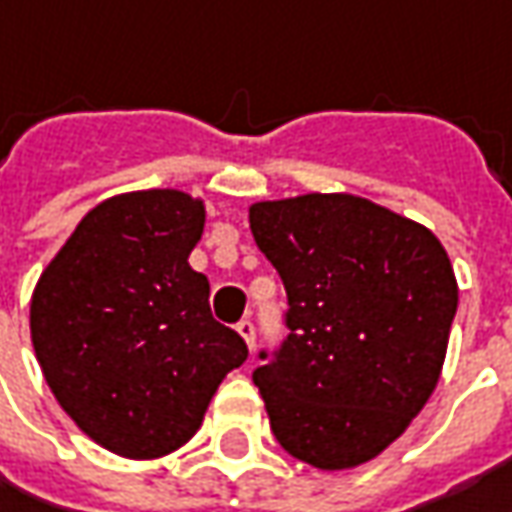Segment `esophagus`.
Segmentation results:
<instances>
[{
  "mask_svg": "<svg viewBox=\"0 0 512 512\" xmlns=\"http://www.w3.org/2000/svg\"><path fill=\"white\" fill-rule=\"evenodd\" d=\"M237 332H240V338L246 341L249 349H255V323L249 321V318H243V321L237 323Z\"/></svg>",
  "mask_w": 512,
  "mask_h": 512,
  "instance_id": "obj_1",
  "label": "esophagus"
}]
</instances>
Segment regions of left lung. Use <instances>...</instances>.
Wrapping results in <instances>:
<instances>
[{
	"label": "left lung",
	"mask_w": 512,
	"mask_h": 512,
	"mask_svg": "<svg viewBox=\"0 0 512 512\" xmlns=\"http://www.w3.org/2000/svg\"><path fill=\"white\" fill-rule=\"evenodd\" d=\"M286 289V341L255 384L272 433L318 470H349L410 427L444 367L458 283L427 226L355 194L249 209Z\"/></svg>",
	"instance_id": "obj_1"
}]
</instances>
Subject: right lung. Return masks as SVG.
<instances>
[{"label": "right lung", "instance_id": "right-lung-1", "mask_svg": "<svg viewBox=\"0 0 512 512\" xmlns=\"http://www.w3.org/2000/svg\"><path fill=\"white\" fill-rule=\"evenodd\" d=\"M203 200L177 189L102 200L42 272L31 341L82 433L123 458H160L200 430L220 381L249 355L217 323L189 266Z\"/></svg>", "mask_w": 512, "mask_h": 512}]
</instances>
